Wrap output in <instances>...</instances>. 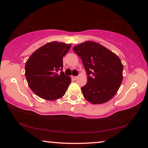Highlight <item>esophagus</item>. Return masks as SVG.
Returning a JSON list of instances; mask_svg holds the SVG:
<instances>
[{
	"label": "esophagus",
	"mask_w": 148,
	"mask_h": 148,
	"mask_svg": "<svg viewBox=\"0 0 148 148\" xmlns=\"http://www.w3.org/2000/svg\"><path fill=\"white\" fill-rule=\"evenodd\" d=\"M72 79L73 80H76L77 79V76H72Z\"/></svg>",
	"instance_id": "34e87169"
}]
</instances>
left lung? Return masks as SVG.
Segmentation results:
<instances>
[{"instance_id": "8db88e82", "label": "left lung", "mask_w": 148, "mask_h": 148, "mask_svg": "<svg viewBox=\"0 0 148 148\" xmlns=\"http://www.w3.org/2000/svg\"><path fill=\"white\" fill-rule=\"evenodd\" d=\"M88 75V82L82 88L83 96L94 104L110 100L120 88L123 66L116 54L100 44L86 42L73 48Z\"/></svg>"}]
</instances>
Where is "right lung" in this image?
Instances as JSON below:
<instances>
[{"mask_svg":"<svg viewBox=\"0 0 148 148\" xmlns=\"http://www.w3.org/2000/svg\"><path fill=\"white\" fill-rule=\"evenodd\" d=\"M71 44L52 42L36 50L25 63V77L36 95L48 100L61 98L71 84V77L62 72V58Z\"/></svg>","mask_w":148,"mask_h":148,"instance_id":"obj_1","label":"right lung"}]
</instances>
